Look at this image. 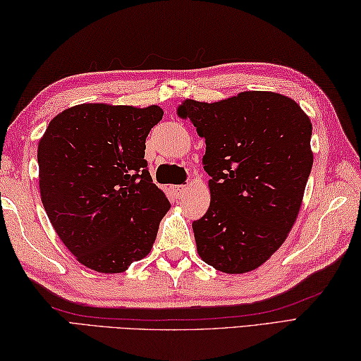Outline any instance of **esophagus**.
<instances>
[{"label": "esophagus", "instance_id": "1", "mask_svg": "<svg viewBox=\"0 0 361 361\" xmlns=\"http://www.w3.org/2000/svg\"><path fill=\"white\" fill-rule=\"evenodd\" d=\"M172 190L176 197H185L188 192V186H172Z\"/></svg>", "mask_w": 361, "mask_h": 361}]
</instances>
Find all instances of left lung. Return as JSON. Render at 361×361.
<instances>
[{
	"instance_id": "obj_1",
	"label": "left lung",
	"mask_w": 361,
	"mask_h": 361,
	"mask_svg": "<svg viewBox=\"0 0 361 361\" xmlns=\"http://www.w3.org/2000/svg\"><path fill=\"white\" fill-rule=\"evenodd\" d=\"M204 137L211 203L192 224L198 256L228 274L256 270L293 228L313 164L312 122L293 99L242 91L176 109Z\"/></svg>"
}]
</instances>
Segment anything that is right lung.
<instances>
[{
    "mask_svg": "<svg viewBox=\"0 0 361 361\" xmlns=\"http://www.w3.org/2000/svg\"><path fill=\"white\" fill-rule=\"evenodd\" d=\"M163 114L158 105L80 104L59 113L38 141L44 211L90 270L122 273L153 247L171 203L153 185L144 150Z\"/></svg>",
    "mask_w": 361,
    "mask_h": 361,
    "instance_id": "1",
    "label": "right lung"
}]
</instances>
